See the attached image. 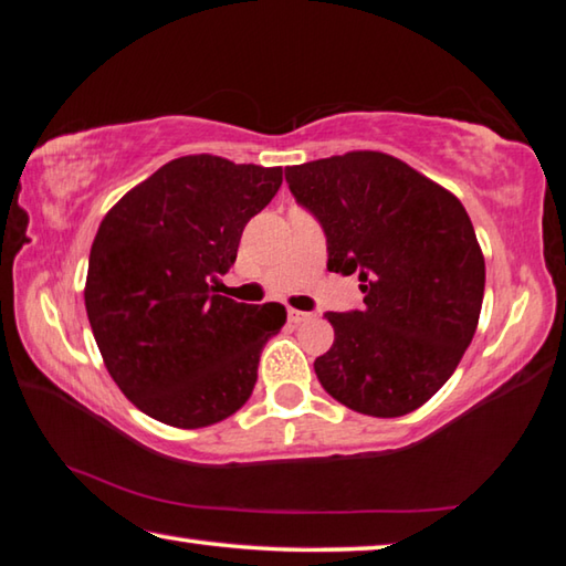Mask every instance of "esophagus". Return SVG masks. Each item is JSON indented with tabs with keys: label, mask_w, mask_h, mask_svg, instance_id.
Segmentation results:
<instances>
[{
	"label": "esophagus",
	"mask_w": 566,
	"mask_h": 566,
	"mask_svg": "<svg viewBox=\"0 0 566 566\" xmlns=\"http://www.w3.org/2000/svg\"><path fill=\"white\" fill-rule=\"evenodd\" d=\"M312 314L310 312H300V310H290V319L294 322V324H300V322H306L310 319Z\"/></svg>",
	"instance_id": "34e87169"
}]
</instances>
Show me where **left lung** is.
Listing matches in <instances>:
<instances>
[{
  "label": "left lung",
  "mask_w": 566,
  "mask_h": 566,
  "mask_svg": "<svg viewBox=\"0 0 566 566\" xmlns=\"http://www.w3.org/2000/svg\"><path fill=\"white\" fill-rule=\"evenodd\" d=\"M327 237V270L359 274L361 310L327 312L334 344L314 359L322 387L369 417L432 399L474 337L484 256L467 209L444 187L381 151L284 169Z\"/></svg>",
  "instance_id": "8db88e82"
}]
</instances>
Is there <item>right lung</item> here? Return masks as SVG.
I'll return each mask as SVG.
<instances>
[{
  "mask_svg": "<svg viewBox=\"0 0 566 566\" xmlns=\"http://www.w3.org/2000/svg\"><path fill=\"white\" fill-rule=\"evenodd\" d=\"M282 187V167L212 155L171 159L102 219L84 304L112 379L169 427L217 424L252 397L276 302L214 294L249 219Z\"/></svg>",
  "mask_w": 566,
  "mask_h": 566,
  "instance_id": "right-lung-1",
  "label": "right lung"
}]
</instances>
